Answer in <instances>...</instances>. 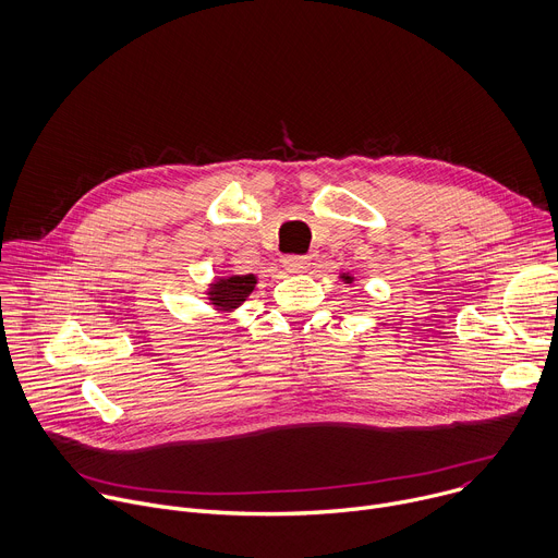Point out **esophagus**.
<instances>
[{
  "label": "esophagus",
  "instance_id": "obj_1",
  "mask_svg": "<svg viewBox=\"0 0 558 558\" xmlns=\"http://www.w3.org/2000/svg\"><path fill=\"white\" fill-rule=\"evenodd\" d=\"M283 268L290 275H301V272H305L310 268V257H296V255L283 257Z\"/></svg>",
  "mask_w": 558,
  "mask_h": 558
}]
</instances>
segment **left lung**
I'll list each match as a JSON object with an SVG mask.
<instances>
[{
    "mask_svg": "<svg viewBox=\"0 0 558 558\" xmlns=\"http://www.w3.org/2000/svg\"><path fill=\"white\" fill-rule=\"evenodd\" d=\"M339 279H341V281H343V283H348V286H352V283H354V279H356V277H354V275H352V272H339Z\"/></svg>",
    "mask_w": 558,
    "mask_h": 558,
    "instance_id": "left-lung-1",
    "label": "left lung"
}]
</instances>
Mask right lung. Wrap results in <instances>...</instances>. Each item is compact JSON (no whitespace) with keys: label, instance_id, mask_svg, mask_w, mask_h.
Instances as JSON below:
<instances>
[{"label":"right lung","instance_id":"1","mask_svg":"<svg viewBox=\"0 0 558 558\" xmlns=\"http://www.w3.org/2000/svg\"><path fill=\"white\" fill-rule=\"evenodd\" d=\"M257 275H229V277H215L204 294L208 305L219 314H233L255 290Z\"/></svg>","mask_w":558,"mask_h":558}]
</instances>
